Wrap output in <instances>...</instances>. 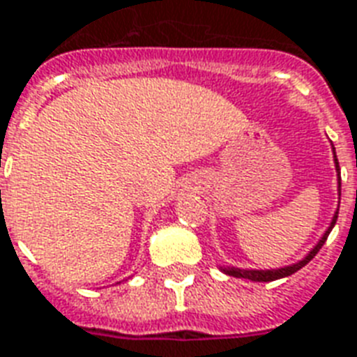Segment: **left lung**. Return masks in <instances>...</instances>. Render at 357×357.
<instances>
[{
  "label": "left lung",
  "instance_id": "1",
  "mask_svg": "<svg viewBox=\"0 0 357 357\" xmlns=\"http://www.w3.org/2000/svg\"><path fill=\"white\" fill-rule=\"evenodd\" d=\"M335 151V149H333ZM335 168H337V176H339V198H341V168H339V160H337V155H335ZM337 215H339V209L335 211V217H333V221H331V227L328 228V232L324 234V238L318 241V245L312 249L309 255H307L303 260H299L298 264H294V266H287V268H281V269H266V271H258V269H238V268H225L222 271L228 273V275L232 277H241V279H249V281H255V282H269V281H277V279H282V277H288L296 273L298 269H301L305 264H309L312 258L317 257V252L322 249V245L326 243V239L330 236L331 228L335 227L337 222Z\"/></svg>",
  "mask_w": 357,
  "mask_h": 357
}]
</instances>
